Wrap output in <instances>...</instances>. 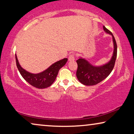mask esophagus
I'll list each match as a JSON object with an SVG mask.
<instances>
[{"label":"esophagus","instance_id":"esophagus-1","mask_svg":"<svg viewBox=\"0 0 134 134\" xmlns=\"http://www.w3.org/2000/svg\"><path fill=\"white\" fill-rule=\"evenodd\" d=\"M75 54H70L69 56V60L70 61H74L75 60Z\"/></svg>","mask_w":134,"mask_h":134}]
</instances>
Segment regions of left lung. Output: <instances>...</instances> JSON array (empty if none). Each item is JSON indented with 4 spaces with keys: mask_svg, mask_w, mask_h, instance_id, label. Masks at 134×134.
Instances as JSON below:
<instances>
[{
    "mask_svg": "<svg viewBox=\"0 0 134 134\" xmlns=\"http://www.w3.org/2000/svg\"><path fill=\"white\" fill-rule=\"evenodd\" d=\"M103 29L107 34L112 35L114 43V52L112 56L108 63L101 65H93L87 60L80 57L76 61L78 69L76 77L81 83L85 86H94L102 81L110 75L114 67L117 54V46L112 33L103 26Z\"/></svg>",
    "mask_w": 134,
    "mask_h": 134,
    "instance_id": "1",
    "label": "left lung"
}]
</instances>
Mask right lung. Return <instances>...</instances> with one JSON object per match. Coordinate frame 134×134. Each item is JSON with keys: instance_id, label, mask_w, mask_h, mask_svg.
Listing matches in <instances>:
<instances>
[{"instance_id": "add662e5", "label": "right lung", "mask_w": 134, "mask_h": 134, "mask_svg": "<svg viewBox=\"0 0 134 134\" xmlns=\"http://www.w3.org/2000/svg\"><path fill=\"white\" fill-rule=\"evenodd\" d=\"M15 56H16L17 67L20 75L30 85L37 88H45L52 85L55 81L60 69L66 64L68 60L67 58H64L53 64L42 72L32 73L25 70L20 66L16 54H15Z\"/></svg>"}]
</instances>
